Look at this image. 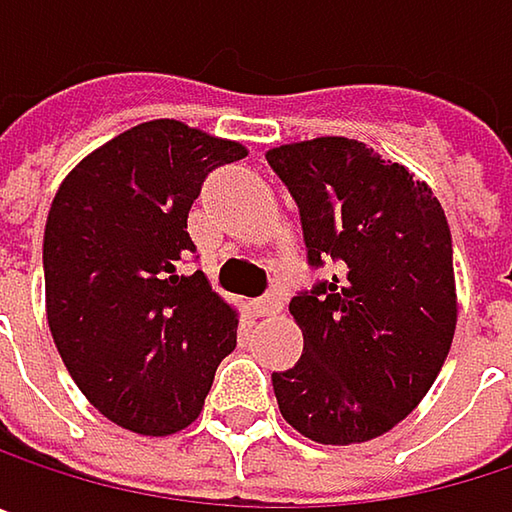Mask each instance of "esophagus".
Returning <instances> with one entry per match:
<instances>
[{
    "instance_id": "obj_1",
    "label": "esophagus",
    "mask_w": 512,
    "mask_h": 512,
    "mask_svg": "<svg viewBox=\"0 0 512 512\" xmlns=\"http://www.w3.org/2000/svg\"><path fill=\"white\" fill-rule=\"evenodd\" d=\"M252 308H255L257 317H272V314H278L284 308V293L281 290H269L266 296H260V299L252 302Z\"/></svg>"
}]
</instances>
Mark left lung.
<instances>
[{
    "instance_id": "left-lung-1",
    "label": "left lung",
    "mask_w": 512,
    "mask_h": 512,
    "mask_svg": "<svg viewBox=\"0 0 512 512\" xmlns=\"http://www.w3.org/2000/svg\"><path fill=\"white\" fill-rule=\"evenodd\" d=\"M299 204L311 266L329 281L290 299L302 358L272 373L284 421L317 445H358L397 427L430 391L457 332L454 249L424 180L358 139L266 151Z\"/></svg>"
}]
</instances>
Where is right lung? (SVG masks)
<instances>
[{
  "label": "right lung",
  "instance_id": "add662e5",
  "mask_svg": "<svg viewBox=\"0 0 512 512\" xmlns=\"http://www.w3.org/2000/svg\"><path fill=\"white\" fill-rule=\"evenodd\" d=\"M246 154L174 118L145 121L91 151L52 198V341L88 403L130 433L189 427L237 347V308L183 263L195 252L186 219L204 177Z\"/></svg>",
  "mask_w": 512,
  "mask_h": 512
}]
</instances>
